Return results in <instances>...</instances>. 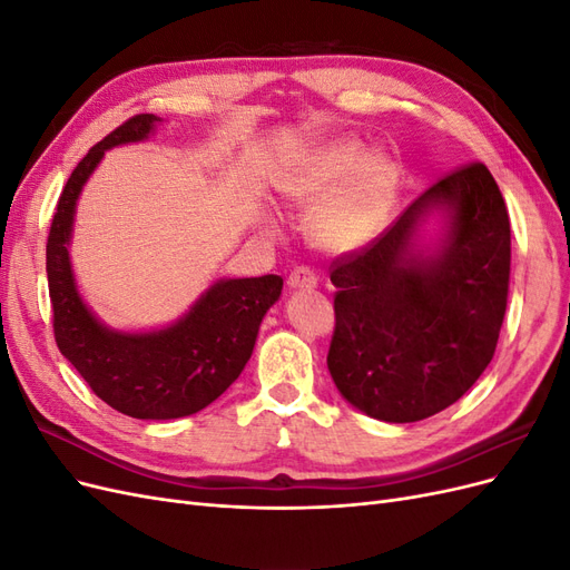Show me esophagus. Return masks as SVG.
<instances>
[{
    "mask_svg": "<svg viewBox=\"0 0 570 570\" xmlns=\"http://www.w3.org/2000/svg\"><path fill=\"white\" fill-rule=\"evenodd\" d=\"M287 287L289 289H314V287H318V275L308 266H299L289 273Z\"/></svg>",
    "mask_w": 570,
    "mask_h": 570,
    "instance_id": "34e87169",
    "label": "esophagus"
}]
</instances>
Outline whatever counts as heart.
Masks as SVG:
<instances>
[{"instance_id":"1","label":"heart","mask_w":570,"mask_h":570,"mask_svg":"<svg viewBox=\"0 0 570 570\" xmlns=\"http://www.w3.org/2000/svg\"><path fill=\"white\" fill-rule=\"evenodd\" d=\"M396 183L400 170L385 154H366V147L356 140H337L321 147L287 183L285 193L292 202L314 206L341 184V193L334 191L336 195L316 209L312 235L327 252H350L385 226Z\"/></svg>"}]
</instances>
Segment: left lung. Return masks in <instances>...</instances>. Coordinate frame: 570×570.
I'll return each mask as SVG.
<instances>
[{
	"instance_id": "8db88e82",
	"label": "left lung",
	"mask_w": 570,
	"mask_h": 570,
	"mask_svg": "<svg viewBox=\"0 0 570 570\" xmlns=\"http://www.w3.org/2000/svg\"><path fill=\"white\" fill-rule=\"evenodd\" d=\"M433 210L435 253L417 247ZM511 223L485 164H465L413 202L392 228L331 264L335 333L327 371L366 416L413 423L473 387L494 356L507 314Z\"/></svg>"
}]
</instances>
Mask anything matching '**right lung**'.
<instances>
[{"label": "right lung", "mask_w": 570, "mask_h": 570, "mask_svg": "<svg viewBox=\"0 0 570 570\" xmlns=\"http://www.w3.org/2000/svg\"><path fill=\"white\" fill-rule=\"evenodd\" d=\"M161 124L137 114L97 142L68 178L47 237V283L55 340L101 402L132 419H183L209 406L243 373L283 278H230L214 283L189 312L161 331L118 333L82 302L68 256L76 202L105 151L142 142Z\"/></svg>", "instance_id": "obj_1"}]
</instances>
